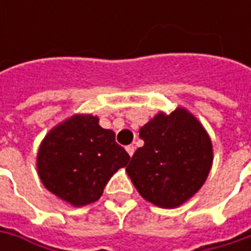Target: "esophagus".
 I'll use <instances>...</instances> for the list:
<instances>
[{
    "mask_svg": "<svg viewBox=\"0 0 251 251\" xmlns=\"http://www.w3.org/2000/svg\"><path fill=\"white\" fill-rule=\"evenodd\" d=\"M126 150H127V152H128V155L132 156V155H134V152H135V147H134V145H127V147H126Z\"/></svg>",
    "mask_w": 251,
    "mask_h": 251,
    "instance_id": "obj_1",
    "label": "esophagus"
}]
</instances>
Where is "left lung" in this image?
<instances>
[{
    "instance_id": "left-lung-1",
    "label": "left lung",
    "mask_w": 251,
    "mask_h": 251,
    "mask_svg": "<svg viewBox=\"0 0 251 251\" xmlns=\"http://www.w3.org/2000/svg\"><path fill=\"white\" fill-rule=\"evenodd\" d=\"M140 138L144 147L132 155L127 173L145 200L175 208L201 188L212 165V145L188 111L159 113L141 127Z\"/></svg>"
}]
</instances>
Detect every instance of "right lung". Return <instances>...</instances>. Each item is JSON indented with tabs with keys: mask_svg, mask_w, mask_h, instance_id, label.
Returning a JSON list of instances; mask_svg holds the SVG:
<instances>
[{
	"mask_svg": "<svg viewBox=\"0 0 251 251\" xmlns=\"http://www.w3.org/2000/svg\"><path fill=\"white\" fill-rule=\"evenodd\" d=\"M128 160L116 134L101 128L98 117L74 116L44 138L37 170L50 193L81 207L99 200L111 176Z\"/></svg>",
	"mask_w": 251,
	"mask_h": 251,
	"instance_id": "right-lung-1",
	"label": "right lung"
}]
</instances>
